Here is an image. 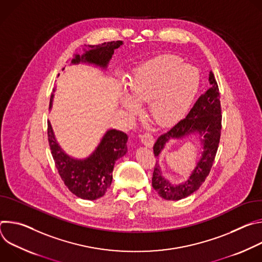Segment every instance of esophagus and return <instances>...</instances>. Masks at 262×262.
<instances>
[{
	"label": "esophagus",
	"instance_id": "obj_1",
	"mask_svg": "<svg viewBox=\"0 0 262 262\" xmlns=\"http://www.w3.org/2000/svg\"><path fill=\"white\" fill-rule=\"evenodd\" d=\"M140 139H141L142 144H144L146 147H151L155 142L154 136L150 133H145V134L140 135Z\"/></svg>",
	"mask_w": 262,
	"mask_h": 262
}]
</instances>
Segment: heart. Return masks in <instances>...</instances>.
<instances>
[{
  "instance_id": "obj_1",
  "label": "heart",
  "mask_w": 262,
  "mask_h": 262,
  "mask_svg": "<svg viewBox=\"0 0 262 262\" xmlns=\"http://www.w3.org/2000/svg\"><path fill=\"white\" fill-rule=\"evenodd\" d=\"M199 87L198 73L177 57L163 55L143 63L126 81L127 93L120 102L133 113L136 102H148V114L159 126L180 120L189 110Z\"/></svg>"
}]
</instances>
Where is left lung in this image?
<instances>
[{"label": "left lung", "mask_w": 262, "mask_h": 262, "mask_svg": "<svg viewBox=\"0 0 262 262\" xmlns=\"http://www.w3.org/2000/svg\"><path fill=\"white\" fill-rule=\"evenodd\" d=\"M208 81L211 85L210 88L197 99L185 118L161 135L154 145L155 156L159 158L165 145L170 140L195 135L203 149L201 157L188 180L179 184H172L166 179L162 174L160 165L156 164L152 186L158 194L166 200H180L192 195L199 190L212 167L221 137L222 110L219 87L212 71L209 72Z\"/></svg>", "instance_id": "obj_1"}]
</instances>
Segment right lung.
<instances>
[{
  "instance_id": "obj_1",
  "label": "right lung",
  "mask_w": 262,
  "mask_h": 262,
  "mask_svg": "<svg viewBox=\"0 0 262 262\" xmlns=\"http://www.w3.org/2000/svg\"><path fill=\"white\" fill-rule=\"evenodd\" d=\"M122 45L123 42L119 40L86 46L84 54L74 55L71 64L88 63L104 69L114 51ZM53 98L54 94L51 95L50 108ZM48 137L56 168L68 190L85 200H96L102 197L111 186L116 161L127 152V135L117 129L106 130L95 150L84 160L73 159L63 151L55 138L50 121H48Z\"/></svg>"
}]
</instances>
